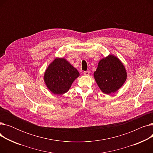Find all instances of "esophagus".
<instances>
[{"label":"esophagus","instance_id":"obj_1","mask_svg":"<svg viewBox=\"0 0 153 153\" xmlns=\"http://www.w3.org/2000/svg\"><path fill=\"white\" fill-rule=\"evenodd\" d=\"M89 74H90V72L88 71H84V74L85 76H89Z\"/></svg>","mask_w":153,"mask_h":153}]
</instances>
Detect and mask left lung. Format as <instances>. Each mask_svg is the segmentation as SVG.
Here are the masks:
<instances>
[{"mask_svg":"<svg viewBox=\"0 0 153 153\" xmlns=\"http://www.w3.org/2000/svg\"><path fill=\"white\" fill-rule=\"evenodd\" d=\"M94 76L100 90L110 94L123 85L127 74L122 62L116 56L110 54L99 61Z\"/></svg>","mask_w":153,"mask_h":153,"instance_id":"left-lung-1","label":"left lung"}]
</instances>
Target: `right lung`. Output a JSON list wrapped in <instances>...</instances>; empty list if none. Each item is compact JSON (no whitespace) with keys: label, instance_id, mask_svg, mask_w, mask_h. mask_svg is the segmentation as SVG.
Returning <instances> with one entry per match:
<instances>
[{"label":"right lung","instance_id":"right-lung-1","mask_svg":"<svg viewBox=\"0 0 153 153\" xmlns=\"http://www.w3.org/2000/svg\"><path fill=\"white\" fill-rule=\"evenodd\" d=\"M79 76L78 71L68 61L56 58L46 69L44 80L51 92L61 95L69 91L72 82Z\"/></svg>","mask_w":153,"mask_h":153}]
</instances>
